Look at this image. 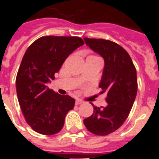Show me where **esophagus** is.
Segmentation results:
<instances>
[{
  "mask_svg": "<svg viewBox=\"0 0 159 159\" xmlns=\"http://www.w3.org/2000/svg\"><path fill=\"white\" fill-rule=\"evenodd\" d=\"M83 101L82 100H80V99H76V100H75V104L76 105H80V104H81V103H83Z\"/></svg>",
  "mask_w": 159,
  "mask_h": 159,
  "instance_id": "1",
  "label": "esophagus"
}]
</instances>
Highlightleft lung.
I'll return each mask as SVG.
<instances>
[{"instance_id":"1","label":"left lung","mask_w":159,"mask_h":159,"mask_svg":"<svg viewBox=\"0 0 159 159\" xmlns=\"http://www.w3.org/2000/svg\"><path fill=\"white\" fill-rule=\"evenodd\" d=\"M87 45L104 60L99 87L106 93L107 105L93 106V114L84 119L90 132L107 135L121 127L128 117L137 95V75L131 58L123 48L103 39L84 38Z\"/></svg>"}]
</instances>
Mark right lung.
I'll list each match as a JSON object with an SVG mask.
<instances>
[{"label": "right lung", "instance_id": "add662e5", "mask_svg": "<svg viewBox=\"0 0 159 159\" xmlns=\"http://www.w3.org/2000/svg\"><path fill=\"white\" fill-rule=\"evenodd\" d=\"M84 40L77 36H43L28 48L16 79V94L25 120L34 131L51 135L61 130L75 99L50 90L64 60Z\"/></svg>", "mask_w": 159, "mask_h": 159}]
</instances>
